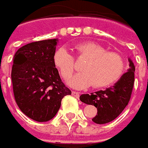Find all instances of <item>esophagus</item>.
Listing matches in <instances>:
<instances>
[{
  "mask_svg": "<svg viewBox=\"0 0 148 148\" xmlns=\"http://www.w3.org/2000/svg\"><path fill=\"white\" fill-rule=\"evenodd\" d=\"M71 94H72L76 98H79V97H80V94H79V92H75V91H73V92H71Z\"/></svg>",
  "mask_w": 148,
  "mask_h": 148,
  "instance_id": "1",
  "label": "esophagus"
}]
</instances>
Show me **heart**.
<instances>
[{
    "label": "heart",
    "instance_id": "b5f03b06",
    "mask_svg": "<svg viewBox=\"0 0 148 148\" xmlns=\"http://www.w3.org/2000/svg\"><path fill=\"white\" fill-rule=\"evenodd\" d=\"M76 57L87 59L82 66V72L69 82L72 87L83 89L92 85L95 88L105 87L117 82L124 73L126 62L121 54L107 51L103 47L86 42L76 47ZM53 61L64 80H68L76 71L74 56L66 48L56 50Z\"/></svg>",
    "mask_w": 148,
    "mask_h": 148
}]
</instances>
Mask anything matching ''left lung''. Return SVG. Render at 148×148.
I'll return each mask as SVG.
<instances>
[{
	"label": "left lung",
	"instance_id": "1",
	"mask_svg": "<svg viewBox=\"0 0 148 148\" xmlns=\"http://www.w3.org/2000/svg\"><path fill=\"white\" fill-rule=\"evenodd\" d=\"M129 62L128 71L124 73L114 86L106 90L81 95L80 100L82 102L97 108V115L92 118L95 123L105 124L113 121L127 106L135 81V66L130 59Z\"/></svg>",
	"mask_w": 148,
	"mask_h": 148
}]
</instances>
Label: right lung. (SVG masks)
Instances as JSON below:
<instances>
[{"instance_id":"add662e5","label":"right lung","mask_w":148,"mask_h":148,"mask_svg":"<svg viewBox=\"0 0 148 148\" xmlns=\"http://www.w3.org/2000/svg\"><path fill=\"white\" fill-rule=\"evenodd\" d=\"M56 39L32 42L18 49L13 58L11 82L21 111L36 122L52 119L62 100L71 95L53 61Z\"/></svg>"}]
</instances>
